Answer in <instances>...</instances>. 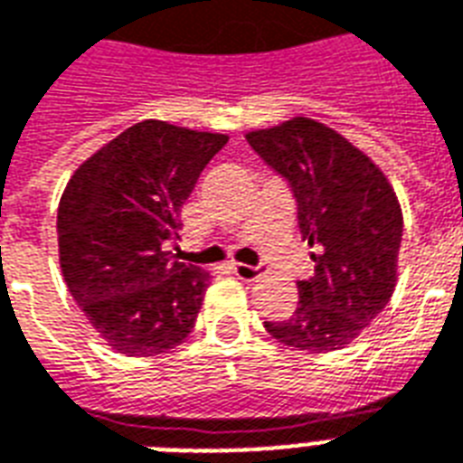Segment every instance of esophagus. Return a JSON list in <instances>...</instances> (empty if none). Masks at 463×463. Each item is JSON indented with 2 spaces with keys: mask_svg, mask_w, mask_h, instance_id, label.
I'll use <instances>...</instances> for the list:
<instances>
[{
  "mask_svg": "<svg viewBox=\"0 0 463 463\" xmlns=\"http://www.w3.org/2000/svg\"><path fill=\"white\" fill-rule=\"evenodd\" d=\"M231 269L235 271V277L242 279V281H255V279L262 277V269H260V267H252V264L232 262Z\"/></svg>",
  "mask_w": 463,
  "mask_h": 463,
  "instance_id": "34e87169",
  "label": "esophagus"
}]
</instances>
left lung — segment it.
Masks as SVG:
<instances>
[{"instance_id":"obj_1","label":"left lung","mask_w":463,"mask_h":463,"mask_svg":"<svg viewBox=\"0 0 463 463\" xmlns=\"http://www.w3.org/2000/svg\"><path fill=\"white\" fill-rule=\"evenodd\" d=\"M247 143L294 192L298 228L316 274L298 281L287 320H267L274 340L306 352L354 342L386 308L403 240L401 203L386 175L326 123L296 116L247 133Z\"/></svg>"}]
</instances>
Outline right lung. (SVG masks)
Returning <instances> with one entry per match:
<instances>
[{
    "label": "right lung",
    "mask_w": 463,
    "mask_h": 463,
    "mask_svg": "<svg viewBox=\"0 0 463 463\" xmlns=\"http://www.w3.org/2000/svg\"><path fill=\"white\" fill-rule=\"evenodd\" d=\"M223 133L140 121L84 160L58 206L60 269L101 340L155 357L189 337L211 274L179 262V211Z\"/></svg>",
    "instance_id": "obj_1"
}]
</instances>
